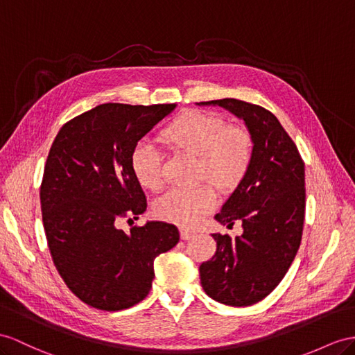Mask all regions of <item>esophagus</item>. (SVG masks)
Instances as JSON below:
<instances>
[{"label": "esophagus", "instance_id": "esophagus-1", "mask_svg": "<svg viewBox=\"0 0 355 355\" xmlns=\"http://www.w3.org/2000/svg\"><path fill=\"white\" fill-rule=\"evenodd\" d=\"M180 235H181V240H190V239L195 237V232L190 231V230H181Z\"/></svg>", "mask_w": 355, "mask_h": 355}]
</instances>
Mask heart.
Here are the masks:
<instances>
[{"label":"heart","mask_w":355,"mask_h":355,"mask_svg":"<svg viewBox=\"0 0 355 355\" xmlns=\"http://www.w3.org/2000/svg\"><path fill=\"white\" fill-rule=\"evenodd\" d=\"M160 141L171 150L198 157V180H207L220 192L237 189L246 177L253 157L250 133L240 125H228L223 116L202 111H186L168 124ZM130 168L138 183L159 190L165 183L162 154L147 142L136 144ZM216 205L210 184L192 190H171L157 199L154 211L162 220L193 228Z\"/></svg>","instance_id":"heart-1"}]
</instances>
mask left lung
I'll return each instance as SVG.
<instances>
[{
  "label": "left lung",
  "instance_id": "left-lung-1",
  "mask_svg": "<svg viewBox=\"0 0 355 355\" xmlns=\"http://www.w3.org/2000/svg\"><path fill=\"white\" fill-rule=\"evenodd\" d=\"M198 105L225 107L246 124L253 157L246 177L214 216L243 234H211L214 257L199 267L208 297L228 306H250L266 298L286 275L302 243L306 189L304 162L297 145L267 109L237 98Z\"/></svg>",
  "mask_w": 355,
  "mask_h": 355
}]
</instances>
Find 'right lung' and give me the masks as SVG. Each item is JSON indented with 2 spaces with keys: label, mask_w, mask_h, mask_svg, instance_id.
Returning <instances> with one entry per match:
<instances>
[{
  "label": "right lung",
  "mask_w": 355,
  "mask_h": 355,
  "mask_svg": "<svg viewBox=\"0 0 355 355\" xmlns=\"http://www.w3.org/2000/svg\"><path fill=\"white\" fill-rule=\"evenodd\" d=\"M175 107L98 105L62 125L49 150L40 187L44 234L60 276L91 307L115 312L142 302L154 259L180 240L166 222L129 234L118 228L147 210L130 153Z\"/></svg>",
  "instance_id": "right-lung-1"
}]
</instances>
